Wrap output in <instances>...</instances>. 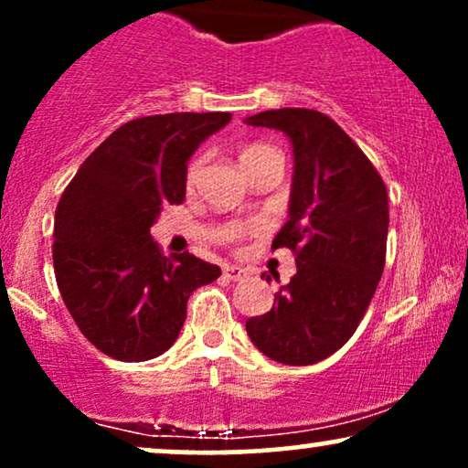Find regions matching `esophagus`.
<instances>
[{
	"label": "esophagus",
	"instance_id": "1",
	"mask_svg": "<svg viewBox=\"0 0 468 468\" xmlns=\"http://www.w3.org/2000/svg\"><path fill=\"white\" fill-rule=\"evenodd\" d=\"M224 277L230 279V282H241V279L249 277V272L241 266H224Z\"/></svg>",
	"mask_w": 468,
	"mask_h": 468
}]
</instances>
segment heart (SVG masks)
Segmentation results:
<instances>
[{"label": "heart", "instance_id": "1", "mask_svg": "<svg viewBox=\"0 0 468 468\" xmlns=\"http://www.w3.org/2000/svg\"><path fill=\"white\" fill-rule=\"evenodd\" d=\"M239 158H241V165L246 166V171H250L252 166H257L261 163H283L282 154H279L275 147H271V144H250V147H246L244 152H241ZM204 165H207V154L193 155V158L189 160V165H186L185 182L189 189L191 186H196V182L200 180ZM255 230H257L255 224H238V227L233 229V238H244V235L255 233Z\"/></svg>", "mask_w": 468, "mask_h": 468}]
</instances>
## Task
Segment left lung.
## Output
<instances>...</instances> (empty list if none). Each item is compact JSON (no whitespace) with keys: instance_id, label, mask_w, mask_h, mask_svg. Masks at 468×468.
<instances>
[{"instance_id":"obj_1","label":"left lung","mask_w":468,"mask_h":468,"mask_svg":"<svg viewBox=\"0 0 468 468\" xmlns=\"http://www.w3.org/2000/svg\"><path fill=\"white\" fill-rule=\"evenodd\" d=\"M249 125L282 130L292 143L290 219L272 250H292L297 275L279 286L266 314L246 321V332L272 361L313 365L346 346L367 313L385 268L388 186L324 112L268 110Z\"/></svg>"}]
</instances>
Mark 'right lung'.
Returning a JSON list of instances; mask_svg holds the SVG:
<instances>
[{
    "instance_id": "right-lung-1",
    "label": "right lung",
    "mask_w": 468,
    "mask_h": 468,
    "mask_svg": "<svg viewBox=\"0 0 468 468\" xmlns=\"http://www.w3.org/2000/svg\"><path fill=\"white\" fill-rule=\"evenodd\" d=\"M229 112L133 118L79 166L55 216L57 286L90 343L118 361L160 356L178 338L196 288L222 275L191 255L165 257L149 229L185 202L186 160Z\"/></svg>"
}]
</instances>
